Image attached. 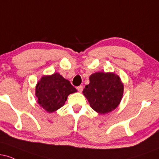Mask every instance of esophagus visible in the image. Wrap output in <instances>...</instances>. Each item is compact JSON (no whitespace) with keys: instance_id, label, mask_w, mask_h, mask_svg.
<instances>
[{"instance_id":"esophagus-1","label":"esophagus","mask_w":159,"mask_h":159,"mask_svg":"<svg viewBox=\"0 0 159 159\" xmlns=\"http://www.w3.org/2000/svg\"><path fill=\"white\" fill-rule=\"evenodd\" d=\"M77 90H78V92L81 93L82 90H83V86H81V85L78 86V87H77Z\"/></svg>"}]
</instances>
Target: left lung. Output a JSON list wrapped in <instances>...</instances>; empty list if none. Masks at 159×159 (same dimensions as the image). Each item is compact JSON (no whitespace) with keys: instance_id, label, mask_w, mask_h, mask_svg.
Here are the masks:
<instances>
[{"instance_id":"obj_1","label":"left lung","mask_w":159,"mask_h":159,"mask_svg":"<svg viewBox=\"0 0 159 159\" xmlns=\"http://www.w3.org/2000/svg\"><path fill=\"white\" fill-rule=\"evenodd\" d=\"M83 93L90 107L99 114L111 112L118 107L123 98V84L113 72H96L89 78Z\"/></svg>"}]
</instances>
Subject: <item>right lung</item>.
Here are the masks:
<instances>
[{"instance_id":"obj_1","label":"right lung","mask_w":159,"mask_h":159,"mask_svg":"<svg viewBox=\"0 0 159 159\" xmlns=\"http://www.w3.org/2000/svg\"><path fill=\"white\" fill-rule=\"evenodd\" d=\"M77 90L68 80L56 72L44 75L36 86L37 102L47 112L52 113L63 106L69 94Z\"/></svg>"}]
</instances>
